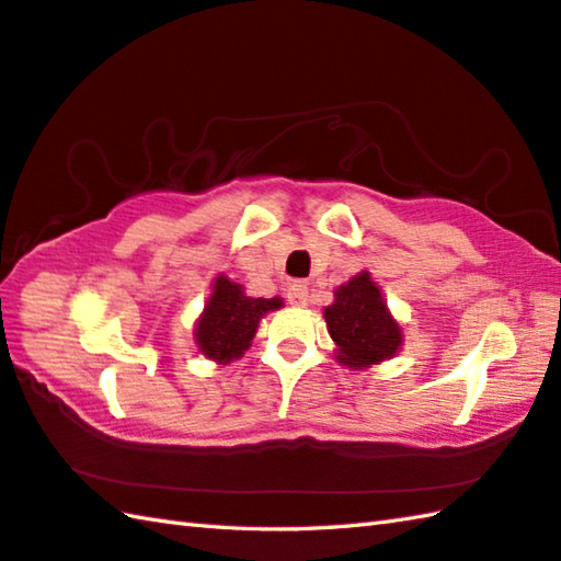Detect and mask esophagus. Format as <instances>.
I'll use <instances>...</instances> for the list:
<instances>
[{"instance_id":"obj_1","label":"esophagus","mask_w":561,"mask_h":561,"mask_svg":"<svg viewBox=\"0 0 561 561\" xmlns=\"http://www.w3.org/2000/svg\"><path fill=\"white\" fill-rule=\"evenodd\" d=\"M310 300V288H307L305 280H293L288 285V302L295 307H302Z\"/></svg>"}]
</instances>
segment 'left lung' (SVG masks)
I'll use <instances>...</instances> for the list:
<instances>
[{"mask_svg":"<svg viewBox=\"0 0 561 561\" xmlns=\"http://www.w3.org/2000/svg\"><path fill=\"white\" fill-rule=\"evenodd\" d=\"M334 295L336 300L324 310V319L329 336L339 346V360L348 368H370L394 356L402 334L368 273L351 278Z\"/></svg>","mask_w":561,"mask_h":561,"instance_id":"left-lung-1","label":"left lung"}]
</instances>
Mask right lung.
<instances>
[{"instance_id": "obj_1", "label": "right lung", "mask_w": 561, "mask_h": 561, "mask_svg": "<svg viewBox=\"0 0 561 561\" xmlns=\"http://www.w3.org/2000/svg\"><path fill=\"white\" fill-rule=\"evenodd\" d=\"M283 305L280 297H247L242 285L220 276L196 327V341L205 358L230 363L251 346L259 319Z\"/></svg>"}]
</instances>
